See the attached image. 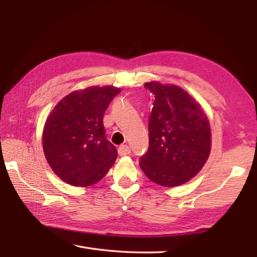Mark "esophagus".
I'll return each mask as SVG.
<instances>
[{
  "label": "esophagus",
  "mask_w": 257,
  "mask_h": 257,
  "mask_svg": "<svg viewBox=\"0 0 257 257\" xmlns=\"http://www.w3.org/2000/svg\"><path fill=\"white\" fill-rule=\"evenodd\" d=\"M118 154L119 156H127L130 154V148L127 145H122L118 148Z\"/></svg>",
  "instance_id": "esophagus-1"
}]
</instances>
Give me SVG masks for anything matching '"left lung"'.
I'll return each instance as SVG.
<instances>
[{
	"label": "left lung",
	"mask_w": 257,
	"mask_h": 257,
	"mask_svg": "<svg viewBox=\"0 0 257 257\" xmlns=\"http://www.w3.org/2000/svg\"><path fill=\"white\" fill-rule=\"evenodd\" d=\"M154 95L149 117V148L141 170L152 182L178 187L204 166L211 150V130L201 105L176 85L146 83Z\"/></svg>",
	"instance_id": "8db88e82"
}]
</instances>
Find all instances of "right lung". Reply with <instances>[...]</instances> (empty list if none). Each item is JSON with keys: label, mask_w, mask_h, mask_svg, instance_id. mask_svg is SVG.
Listing matches in <instances>:
<instances>
[{"label": "right lung", "mask_w": 257, "mask_h": 257, "mask_svg": "<svg viewBox=\"0 0 257 257\" xmlns=\"http://www.w3.org/2000/svg\"><path fill=\"white\" fill-rule=\"evenodd\" d=\"M121 91L112 86L88 87L64 97L43 132V149L48 165L63 181L87 187L106 176L117 158L106 138L103 113Z\"/></svg>", "instance_id": "right-lung-1"}]
</instances>
